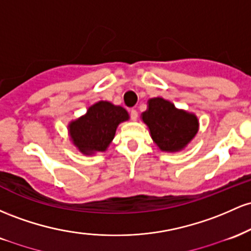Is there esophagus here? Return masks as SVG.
<instances>
[{"mask_svg": "<svg viewBox=\"0 0 251 251\" xmlns=\"http://www.w3.org/2000/svg\"><path fill=\"white\" fill-rule=\"evenodd\" d=\"M129 112H130V117H131V120L136 121V120H137V117H139V112H137L136 109H130V110H129Z\"/></svg>", "mask_w": 251, "mask_h": 251, "instance_id": "obj_1", "label": "esophagus"}]
</instances>
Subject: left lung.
Instances as JSON below:
<instances>
[{
    "instance_id": "8db88e82",
    "label": "left lung",
    "mask_w": 251,
    "mask_h": 251,
    "mask_svg": "<svg viewBox=\"0 0 251 251\" xmlns=\"http://www.w3.org/2000/svg\"><path fill=\"white\" fill-rule=\"evenodd\" d=\"M142 120L151 130V139L163 151H180L198 131V120L193 114L179 110L163 98L149 100Z\"/></svg>"
}]
</instances>
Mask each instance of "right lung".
Returning a JSON list of instances; mask_svg holds the SVG:
<instances>
[{
    "label": "right lung",
    "instance_id": "add662e5",
    "mask_svg": "<svg viewBox=\"0 0 251 251\" xmlns=\"http://www.w3.org/2000/svg\"><path fill=\"white\" fill-rule=\"evenodd\" d=\"M128 118V112L121 106L103 100L96 103L85 116L70 125L73 145L86 155L104 151L114 139L117 126Z\"/></svg>",
    "mask_w": 251,
    "mask_h": 251
}]
</instances>
